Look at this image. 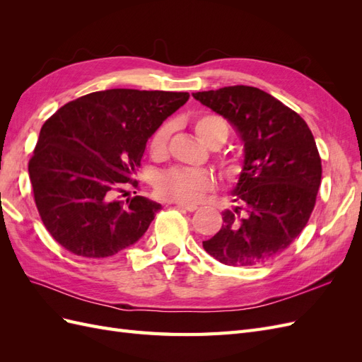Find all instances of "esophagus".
Segmentation results:
<instances>
[{
	"mask_svg": "<svg viewBox=\"0 0 362 362\" xmlns=\"http://www.w3.org/2000/svg\"><path fill=\"white\" fill-rule=\"evenodd\" d=\"M177 208H180V210H187V211H194V210H198V205H194V204H177L175 205Z\"/></svg>",
	"mask_w": 362,
	"mask_h": 362,
	"instance_id": "1",
	"label": "esophagus"
}]
</instances>
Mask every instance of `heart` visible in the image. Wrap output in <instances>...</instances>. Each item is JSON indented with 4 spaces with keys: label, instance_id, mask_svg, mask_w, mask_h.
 <instances>
[{
    "label": "heart",
    "instance_id": "obj_1",
    "mask_svg": "<svg viewBox=\"0 0 362 362\" xmlns=\"http://www.w3.org/2000/svg\"><path fill=\"white\" fill-rule=\"evenodd\" d=\"M170 131L172 127L169 124H163L152 134L149 140V154L154 160H161L166 156ZM194 133L206 146L218 148L226 140L229 131L221 116L202 113L194 120ZM213 185L214 180L208 172L184 168L169 169L156 178V190L161 198L181 204L199 201L204 193L213 189Z\"/></svg>",
    "mask_w": 362,
    "mask_h": 362
}]
</instances>
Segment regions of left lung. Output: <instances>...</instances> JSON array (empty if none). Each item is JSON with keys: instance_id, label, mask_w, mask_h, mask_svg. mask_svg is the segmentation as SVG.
I'll return each instance as SVG.
<instances>
[{"instance_id": "1", "label": "left lung", "mask_w": 362, "mask_h": 362, "mask_svg": "<svg viewBox=\"0 0 362 362\" xmlns=\"http://www.w3.org/2000/svg\"><path fill=\"white\" fill-rule=\"evenodd\" d=\"M196 101L231 124L245 158L233 210L204 249L226 266H259L282 254L308 223L322 181V160L305 120L250 86L196 92Z\"/></svg>"}]
</instances>
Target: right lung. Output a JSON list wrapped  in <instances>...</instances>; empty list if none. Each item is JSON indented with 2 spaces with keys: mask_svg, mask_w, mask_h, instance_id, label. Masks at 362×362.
Returning a JSON list of instances; mask_svg holds the SVG:
<instances>
[{
  "mask_svg": "<svg viewBox=\"0 0 362 362\" xmlns=\"http://www.w3.org/2000/svg\"><path fill=\"white\" fill-rule=\"evenodd\" d=\"M189 96L93 92L64 104L42 125L28 173L42 222L60 246L105 258L144 237L161 205L144 196L119 201V194L127 193V182L136 187L148 139Z\"/></svg>",
  "mask_w": 362,
  "mask_h": 362,
  "instance_id": "right-lung-1",
  "label": "right lung"
}]
</instances>
